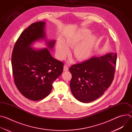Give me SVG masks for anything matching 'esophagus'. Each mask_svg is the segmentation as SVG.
Wrapping results in <instances>:
<instances>
[{"label": "esophagus", "mask_w": 132, "mask_h": 132, "mask_svg": "<svg viewBox=\"0 0 132 132\" xmlns=\"http://www.w3.org/2000/svg\"><path fill=\"white\" fill-rule=\"evenodd\" d=\"M64 71H67L68 70V66H66V65H65L64 66Z\"/></svg>", "instance_id": "34e87169"}]
</instances>
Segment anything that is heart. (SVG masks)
<instances>
[{
    "mask_svg": "<svg viewBox=\"0 0 132 132\" xmlns=\"http://www.w3.org/2000/svg\"><path fill=\"white\" fill-rule=\"evenodd\" d=\"M89 33L88 30H80L67 38L64 43L59 41L56 46L58 59L62 60L65 58L69 53V47H73L72 55L77 61H83L89 59L96 44V38L95 36L90 35L86 37Z\"/></svg>",
    "mask_w": 132,
    "mask_h": 132,
    "instance_id": "b5f03b06",
    "label": "heart"
}]
</instances>
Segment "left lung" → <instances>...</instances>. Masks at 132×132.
Segmentation results:
<instances>
[{"instance_id":"obj_1","label":"left lung","mask_w":132,"mask_h":132,"mask_svg":"<svg viewBox=\"0 0 132 132\" xmlns=\"http://www.w3.org/2000/svg\"><path fill=\"white\" fill-rule=\"evenodd\" d=\"M117 54L93 57L69 68L70 87L78 101L88 103L100 97L113 80Z\"/></svg>"}]
</instances>
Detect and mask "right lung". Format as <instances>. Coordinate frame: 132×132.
I'll use <instances>...</instances> for the list:
<instances>
[{"instance_id": "1", "label": "right lung", "mask_w": 132, "mask_h": 132, "mask_svg": "<svg viewBox=\"0 0 132 132\" xmlns=\"http://www.w3.org/2000/svg\"><path fill=\"white\" fill-rule=\"evenodd\" d=\"M45 24L37 22L26 29L16 40L11 56L14 84L24 97L33 101L46 97L63 70L64 63L54 59L47 48H31L34 42L44 38ZM54 44L55 41L47 42L50 48Z\"/></svg>"}]
</instances>
